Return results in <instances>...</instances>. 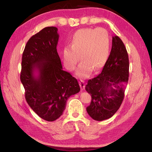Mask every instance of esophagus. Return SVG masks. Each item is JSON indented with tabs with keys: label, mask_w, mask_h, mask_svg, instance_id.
<instances>
[{
	"label": "esophagus",
	"mask_w": 152,
	"mask_h": 152,
	"mask_svg": "<svg viewBox=\"0 0 152 152\" xmlns=\"http://www.w3.org/2000/svg\"><path fill=\"white\" fill-rule=\"evenodd\" d=\"M79 85L80 86V88L82 91H84V88H85V84H84V81L81 80L79 82Z\"/></svg>",
	"instance_id": "34e87169"
}]
</instances>
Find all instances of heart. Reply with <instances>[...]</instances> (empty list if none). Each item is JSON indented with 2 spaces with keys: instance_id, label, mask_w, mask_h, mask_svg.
<instances>
[{
  "instance_id": "obj_1",
  "label": "heart",
  "mask_w": 152,
  "mask_h": 152,
  "mask_svg": "<svg viewBox=\"0 0 152 152\" xmlns=\"http://www.w3.org/2000/svg\"><path fill=\"white\" fill-rule=\"evenodd\" d=\"M70 48L63 50L64 64L68 70L72 71L80 64L76 74L84 78L91 75L92 70L98 71L103 67L110 53V38L104 29H79L74 33L70 42Z\"/></svg>"
}]
</instances>
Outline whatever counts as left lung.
<instances>
[{
	"label": "left lung",
	"instance_id": "8db88e82",
	"mask_svg": "<svg viewBox=\"0 0 152 152\" xmlns=\"http://www.w3.org/2000/svg\"><path fill=\"white\" fill-rule=\"evenodd\" d=\"M128 53L122 40L114 36L109 57L101 73L88 80L86 91L91 94L88 114L96 121L113 117L121 104L129 79Z\"/></svg>",
	"mask_w": 152,
	"mask_h": 152
}]
</instances>
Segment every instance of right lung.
Returning a JSON list of instances; mask_svg holds the SVG:
<instances>
[{
	"label": "right lung",
	"instance_id": "add662e5",
	"mask_svg": "<svg viewBox=\"0 0 152 152\" xmlns=\"http://www.w3.org/2000/svg\"><path fill=\"white\" fill-rule=\"evenodd\" d=\"M58 28L48 27L33 35L23 53L20 81L28 104L48 121L58 119L69 97L80 91L78 80L63 70L57 51Z\"/></svg>",
	"mask_w": 152,
	"mask_h": 152
}]
</instances>
